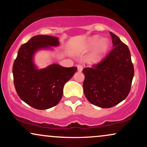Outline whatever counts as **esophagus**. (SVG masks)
I'll list each match as a JSON object with an SVG mask.
<instances>
[{"instance_id": "1", "label": "esophagus", "mask_w": 147, "mask_h": 147, "mask_svg": "<svg viewBox=\"0 0 147 147\" xmlns=\"http://www.w3.org/2000/svg\"><path fill=\"white\" fill-rule=\"evenodd\" d=\"M82 70H83V67L81 65H77V70H78L79 72H82Z\"/></svg>"}]
</instances>
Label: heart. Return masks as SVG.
<instances>
[{"label":"heart","instance_id":"heart-1","mask_svg":"<svg viewBox=\"0 0 147 147\" xmlns=\"http://www.w3.org/2000/svg\"><path fill=\"white\" fill-rule=\"evenodd\" d=\"M110 42L108 39L99 36H91L80 49L81 52H86L92 50L87 58V63L90 65H97L107 57L110 50Z\"/></svg>","mask_w":147,"mask_h":147}]
</instances>
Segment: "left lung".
Here are the masks:
<instances>
[{"label":"left lung","mask_w":147,"mask_h":147,"mask_svg":"<svg viewBox=\"0 0 147 147\" xmlns=\"http://www.w3.org/2000/svg\"><path fill=\"white\" fill-rule=\"evenodd\" d=\"M110 34L113 49L101 63L83 69L84 95L91 104L104 109L126 98L134 76L129 48L115 34Z\"/></svg>","instance_id":"left-lung-1"}]
</instances>
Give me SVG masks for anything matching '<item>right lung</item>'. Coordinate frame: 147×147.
Masks as SVG:
<instances>
[{"mask_svg":"<svg viewBox=\"0 0 147 147\" xmlns=\"http://www.w3.org/2000/svg\"><path fill=\"white\" fill-rule=\"evenodd\" d=\"M60 44L59 38L37 35L19 48L13 65L14 83L18 95L28 105L45 110L56 106L63 96L65 84L77 70L53 63L38 69L34 61L35 54L42 50H53Z\"/></svg>","mask_w":147,"mask_h":147,"instance_id":"obj_1","label":"right lung"}]
</instances>
